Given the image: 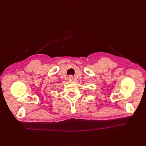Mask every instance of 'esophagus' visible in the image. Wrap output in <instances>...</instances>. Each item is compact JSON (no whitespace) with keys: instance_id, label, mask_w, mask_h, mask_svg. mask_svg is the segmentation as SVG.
I'll use <instances>...</instances> for the list:
<instances>
[{"instance_id":"esophagus-1","label":"esophagus","mask_w":146,"mask_h":146,"mask_svg":"<svg viewBox=\"0 0 146 146\" xmlns=\"http://www.w3.org/2000/svg\"><path fill=\"white\" fill-rule=\"evenodd\" d=\"M72 79H73V77H72V76H69V80H72Z\"/></svg>"}]
</instances>
